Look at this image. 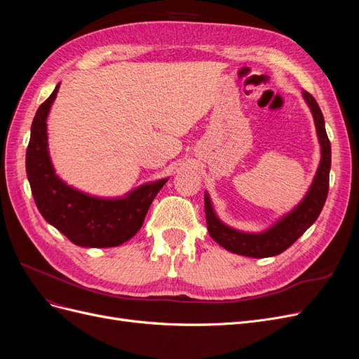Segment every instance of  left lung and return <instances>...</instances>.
<instances>
[{
	"label": "left lung",
	"mask_w": 359,
	"mask_h": 359,
	"mask_svg": "<svg viewBox=\"0 0 359 359\" xmlns=\"http://www.w3.org/2000/svg\"><path fill=\"white\" fill-rule=\"evenodd\" d=\"M304 99L309 103L314 124H316L318 137L322 147V158L318 168L316 177L311 184L307 196L297 206L295 210L283 217L269 231L262 233H244L238 232L232 227H227L217 219L208 194H205V215L206 226L212 240L220 244L227 252H232L248 257H269L283 253L309 227L316 222L330 189V169H331V144L325 130L323 115L314 97L304 91Z\"/></svg>",
	"instance_id": "left-lung-1"
}]
</instances>
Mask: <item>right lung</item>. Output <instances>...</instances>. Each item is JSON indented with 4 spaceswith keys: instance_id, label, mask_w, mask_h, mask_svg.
<instances>
[{
    "instance_id": "add662e5",
    "label": "right lung",
    "mask_w": 359,
    "mask_h": 359,
    "mask_svg": "<svg viewBox=\"0 0 359 359\" xmlns=\"http://www.w3.org/2000/svg\"><path fill=\"white\" fill-rule=\"evenodd\" d=\"M60 83L40 104L31 126L27 148V177L36 205L48 223L79 247H115L128 241L144 224L151 202L166 180L136 189L123 199H99L64 184L48 153L46 118Z\"/></svg>"
}]
</instances>
